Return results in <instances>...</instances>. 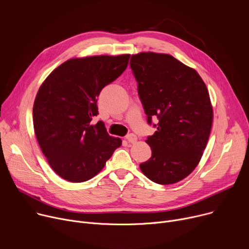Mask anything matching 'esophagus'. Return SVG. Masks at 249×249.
Here are the masks:
<instances>
[{"mask_svg": "<svg viewBox=\"0 0 249 249\" xmlns=\"http://www.w3.org/2000/svg\"><path fill=\"white\" fill-rule=\"evenodd\" d=\"M126 140L129 144H134L137 141V137L134 134H129L126 136Z\"/></svg>", "mask_w": 249, "mask_h": 249, "instance_id": "obj_1", "label": "esophagus"}]
</instances>
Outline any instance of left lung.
Segmentation results:
<instances>
[{"mask_svg": "<svg viewBox=\"0 0 249 249\" xmlns=\"http://www.w3.org/2000/svg\"><path fill=\"white\" fill-rule=\"evenodd\" d=\"M130 66L149 124L157 131L148 137L152 157L140 168L158 184H173L198 165L213 123L209 91L196 71L171 55L141 52Z\"/></svg>", "mask_w": 249, "mask_h": 249, "instance_id": "1", "label": "left lung"}]
</instances>
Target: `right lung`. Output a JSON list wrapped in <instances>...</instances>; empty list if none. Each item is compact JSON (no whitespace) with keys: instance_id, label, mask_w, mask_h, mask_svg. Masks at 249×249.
I'll use <instances>...</instances> for the list:
<instances>
[{"instance_id":"1","label":"right lung","mask_w":249,"mask_h":249,"mask_svg":"<svg viewBox=\"0 0 249 249\" xmlns=\"http://www.w3.org/2000/svg\"><path fill=\"white\" fill-rule=\"evenodd\" d=\"M130 55L70 59L46 78L33 104V127L51 168L63 179L84 182L95 176L122 145L98 114L101 89L126 70Z\"/></svg>"}]
</instances>
